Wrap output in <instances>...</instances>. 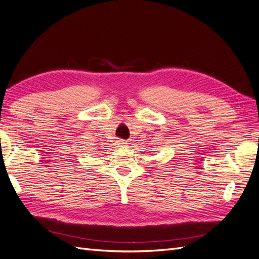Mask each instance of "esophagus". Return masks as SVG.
I'll use <instances>...</instances> for the list:
<instances>
[{"mask_svg": "<svg viewBox=\"0 0 259 259\" xmlns=\"http://www.w3.org/2000/svg\"><path fill=\"white\" fill-rule=\"evenodd\" d=\"M125 144H127V141H123V140L118 141V145H119V147H124Z\"/></svg>", "mask_w": 259, "mask_h": 259, "instance_id": "esophagus-1", "label": "esophagus"}]
</instances>
